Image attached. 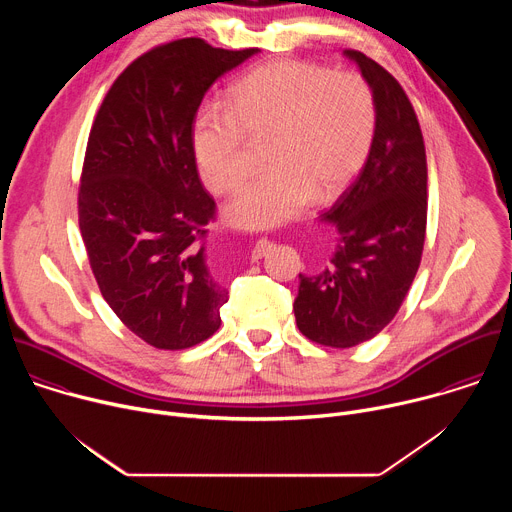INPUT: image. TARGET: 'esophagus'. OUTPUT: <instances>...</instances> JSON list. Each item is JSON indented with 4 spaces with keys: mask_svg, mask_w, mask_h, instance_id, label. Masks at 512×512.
<instances>
[{
    "mask_svg": "<svg viewBox=\"0 0 512 512\" xmlns=\"http://www.w3.org/2000/svg\"><path fill=\"white\" fill-rule=\"evenodd\" d=\"M267 247H269V241H267V239H261V241H257V245H255V247H253V251H251L253 259H261Z\"/></svg>",
    "mask_w": 512,
    "mask_h": 512,
    "instance_id": "esophagus-1",
    "label": "esophagus"
}]
</instances>
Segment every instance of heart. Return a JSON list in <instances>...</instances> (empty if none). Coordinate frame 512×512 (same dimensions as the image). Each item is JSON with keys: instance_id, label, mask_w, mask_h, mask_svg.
Returning <instances> with one entry per match:
<instances>
[{"instance_id": "1", "label": "heart", "mask_w": 512, "mask_h": 512, "mask_svg": "<svg viewBox=\"0 0 512 512\" xmlns=\"http://www.w3.org/2000/svg\"><path fill=\"white\" fill-rule=\"evenodd\" d=\"M371 87L354 72L310 62H269L229 93V109L204 107L192 127V150L204 184L235 192L247 178L245 137H269L263 176L227 206L241 229H271L298 216L312 198L334 196L360 168L375 133Z\"/></svg>"}]
</instances>
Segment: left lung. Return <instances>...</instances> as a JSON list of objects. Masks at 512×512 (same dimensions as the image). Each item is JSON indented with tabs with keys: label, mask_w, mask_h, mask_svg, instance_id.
I'll list each match as a JSON object with an SVG mask.
<instances>
[{
	"label": "left lung",
	"mask_w": 512,
	"mask_h": 512,
	"mask_svg": "<svg viewBox=\"0 0 512 512\" xmlns=\"http://www.w3.org/2000/svg\"><path fill=\"white\" fill-rule=\"evenodd\" d=\"M375 99V135L356 180L320 218L338 231L330 265L300 273L294 314L312 342L350 348L377 336L399 312L421 263L427 162L403 87L373 58L344 50Z\"/></svg>",
	"instance_id": "obj_1"
}]
</instances>
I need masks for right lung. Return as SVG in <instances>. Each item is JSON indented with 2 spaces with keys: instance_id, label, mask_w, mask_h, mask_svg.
<instances>
[{
  "instance_id": "obj_1",
  "label": "right lung",
  "mask_w": 512,
  "mask_h": 512,
  "mask_svg": "<svg viewBox=\"0 0 512 512\" xmlns=\"http://www.w3.org/2000/svg\"><path fill=\"white\" fill-rule=\"evenodd\" d=\"M257 48L182 38L133 60L95 117L79 188L93 275L117 318L160 350L190 348L221 326L229 291L208 269L204 190L192 127L204 93Z\"/></svg>"
}]
</instances>
